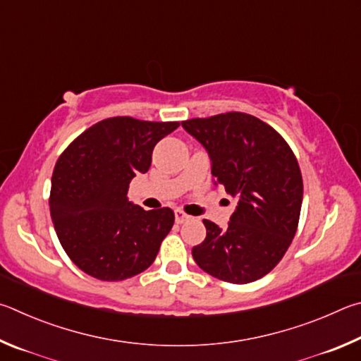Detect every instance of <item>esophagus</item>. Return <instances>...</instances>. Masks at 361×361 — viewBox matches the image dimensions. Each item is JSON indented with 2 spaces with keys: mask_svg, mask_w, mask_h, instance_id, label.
Here are the masks:
<instances>
[{
  "mask_svg": "<svg viewBox=\"0 0 361 361\" xmlns=\"http://www.w3.org/2000/svg\"><path fill=\"white\" fill-rule=\"evenodd\" d=\"M174 216H176V224H185V222H188V220H190V216H188V214H185L184 211H180V209H176L174 211Z\"/></svg>",
  "mask_w": 361,
  "mask_h": 361,
  "instance_id": "esophagus-1",
  "label": "esophagus"
}]
</instances>
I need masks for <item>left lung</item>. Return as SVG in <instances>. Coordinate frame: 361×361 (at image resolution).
<instances>
[{
  "label": "left lung",
  "instance_id": "obj_1",
  "mask_svg": "<svg viewBox=\"0 0 361 361\" xmlns=\"http://www.w3.org/2000/svg\"><path fill=\"white\" fill-rule=\"evenodd\" d=\"M182 126L204 145L217 184L238 201L225 230L203 220L206 239L192 249L193 260L230 283L260 279L282 260L298 228L302 177L293 150L273 126L244 112Z\"/></svg>",
  "mask_w": 361,
  "mask_h": 361
}]
</instances>
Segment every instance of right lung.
<instances>
[{"mask_svg":"<svg viewBox=\"0 0 361 361\" xmlns=\"http://www.w3.org/2000/svg\"><path fill=\"white\" fill-rule=\"evenodd\" d=\"M179 122L111 117L68 145L52 174L50 217L61 247L99 281H125L147 269L173 228L169 207L144 211L126 198L133 177L147 173L155 144Z\"/></svg>","mask_w":361,"mask_h":361,"instance_id":"right-lung-1","label":"right lung"}]
</instances>
